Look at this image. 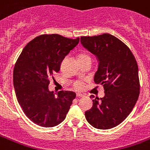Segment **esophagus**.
Wrapping results in <instances>:
<instances>
[{
    "mask_svg": "<svg viewBox=\"0 0 150 150\" xmlns=\"http://www.w3.org/2000/svg\"><path fill=\"white\" fill-rule=\"evenodd\" d=\"M76 96H77V97H82L83 95H82V93H77L76 94Z\"/></svg>",
    "mask_w": 150,
    "mask_h": 150,
    "instance_id": "1",
    "label": "esophagus"
}]
</instances>
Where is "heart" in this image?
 I'll return each mask as SVG.
<instances>
[{"label": "heart", "instance_id": "obj_1", "mask_svg": "<svg viewBox=\"0 0 150 150\" xmlns=\"http://www.w3.org/2000/svg\"><path fill=\"white\" fill-rule=\"evenodd\" d=\"M82 57H90L86 54H81L79 55V58H82ZM74 88L76 90H82L84 88V82L82 81H77L74 84Z\"/></svg>", "mask_w": 150, "mask_h": 150}]
</instances>
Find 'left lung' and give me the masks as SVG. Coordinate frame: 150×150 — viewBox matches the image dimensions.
<instances>
[{"label":"left lung","instance_id":"8db88e82","mask_svg":"<svg viewBox=\"0 0 150 150\" xmlns=\"http://www.w3.org/2000/svg\"><path fill=\"white\" fill-rule=\"evenodd\" d=\"M81 43L97 57L94 82L102 85L105 96L93 95V107L85 112L87 121L98 129L114 128L128 116L139 96V68L128 46L110 34L82 36Z\"/></svg>","mask_w":150,"mask_h":150}]
</instances>
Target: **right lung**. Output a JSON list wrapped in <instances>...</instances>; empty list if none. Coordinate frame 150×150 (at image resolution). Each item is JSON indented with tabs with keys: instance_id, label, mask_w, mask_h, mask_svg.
Instances as JSON below:
<instances>
[{
	"instance_id": "right-lung-1",
	"label": "right lung",
	"mask_w": 150,
	"mask_h": 150,
	"mask_svg": "<svg viewBox=\"0 0 150 150\" xmlns=\"http://www.w3.org/2000/svg\"><path fill=\"white\" fill-rule=\"evenodd\" d=\"M79 42L58 34H43L22 50L13 71L18 102L33 122L44 128L57 125L65 119L75 98L71 91H60L57 96L49 90L50 79L58 72L66 55Z\"/></svg>"
}]
</instances>
